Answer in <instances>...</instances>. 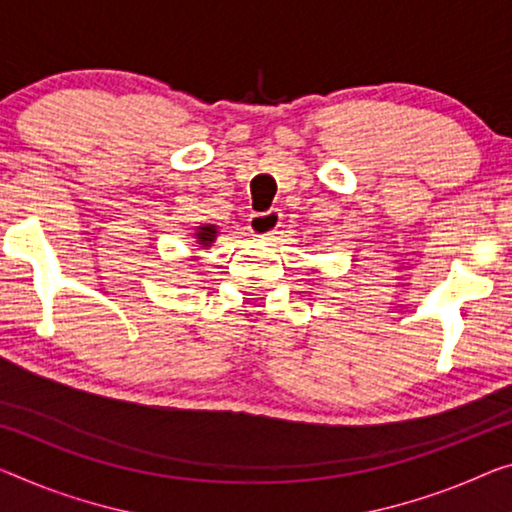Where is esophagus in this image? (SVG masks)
<instances>
[{
	"mask_svg": "<svg viewBox=\"0 0 512 512\" xmlns=\"http://www.w3.org/2000/svg\"><path fill=\"white\" fill-rule=\"evenodd\" d=\"M281 226V212L279 210H267V212H256V215L249 217V231L256 238L270 240L277 229Z\"/></svg>",
	"mask_w": 512,
	"mask_h": 512,
	"instance_id": "esophagus-1",
	"label": "esophagus"
}]
</instances>
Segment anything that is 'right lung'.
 <instances>
[{
  "instance_id": "obj_1",
  "label": "right lung",
  "mask_w": 512,
  "mask_h": 512,
  "mask_svg": "<svg viewBox=\"0 0 512 512\" xmlns=\"http://www.w3.org/2000/svg\"><path fill=\"white\" fill-rule=\"evenodd\" d=\"M217 233H219V229H217L215 224H201V226H196V229H194L196 245H201L203 249L212 247V242L217 240Z\"/></svg>"
}]
</instances>
